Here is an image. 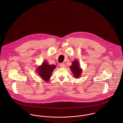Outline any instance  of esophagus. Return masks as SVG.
Segmentation results:
<instances>
[{
    "label": "esophagus",
    "mask_w": 123,
    "mask_h": 123,
    "mask_svg": "<svg viewBox=\"0 0 123 123\" xmlns=\"http://www.w3.org/2000/svg\"><path fill=\"white\" fill-rule=\"evenodd\" d=\"M59 66L61 67V68H64L65 67V65L64 63H60L59 64Z\"/></svg>",
    "instance_id": "esophagus-1"
}]
</instances>
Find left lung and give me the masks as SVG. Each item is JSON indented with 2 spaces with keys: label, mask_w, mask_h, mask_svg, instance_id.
<instances>
[{
  "label": "left lung",
  "mask_w": 123,
  "mask_h": 123,
  "mask_svg": "<svg viewBox=\"0 0 123 123\" xmlns=\"http://www.w3.org/2000/svg\"><path fill=\"white\" fill-rule=\"evenodd\" d=\"M79 64V62L76 60L72 62V65L70 66V70L76 79H79L80 77L82 70L80 68Z\"/></svg>",
  "instance_id": "1"
}]
</instances>
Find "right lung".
I'll use <instances>...</instances> for the list:
<instances>
[{
    "label": "right lung",
    "instance_id": "right-lung-1",
    "mask_svg": "<svg viewBox=\"0 0 123 123\" xmlns=\"http://www.w3.org/2000/svg\"><path fill=\"white\" fill-rule=\"evenodd\" d=\"M56 68L54 65H50L46 62H43L41 66L37 68V72L42 79L47 81L50 80L53 70Z\"/></svg>",
    "mask_w": 123,
    "mask_h": 123
}]
</instances>
